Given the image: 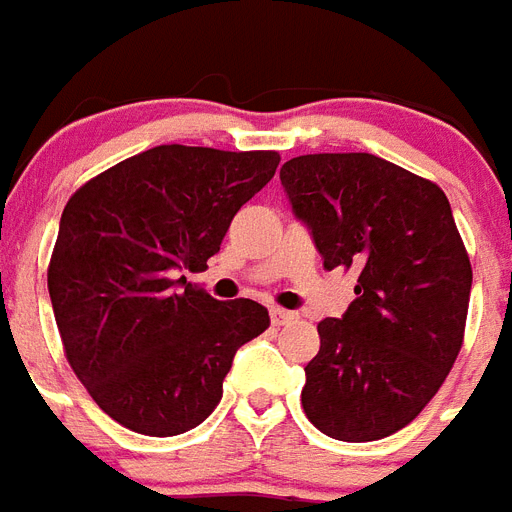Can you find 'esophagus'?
<instances>
[{"label": "esophagus", "mask_w": 512, "mask_h": 512, "mask_svg": "<svg viewBox=\"0 0 512 512\" xmlns=\"http://www.w3.org/2000/svg\"><path fill=\"white\" fill-rule=\"evenodd\" d=\"M269 317H272V325L280 327V325H288V322L296 320V314L288 312V309H280V306H275L272 312H269Z\"/></svg>", "instance_id": "1"}]
</instances>
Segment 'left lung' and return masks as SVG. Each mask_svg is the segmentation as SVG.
<instances>
[{
    "mask_svg": "<svg viewBox=\"0 0 512 512\" xmlns=\"http://www.w3.org/2000/svg\"><path fill=\"white\" fill-rule=\"evenodd\" d=\"M280 182L322 267L354 272L357 298L317 325L301 407L338 441H375L418 418L463 349L468 251L436 182L370 153L290 158Z\"/></svg>",
    "mask_w": 512,
    "mask_h": 512,
    "instance_id": "8db88e82",
    "label": "left lung"
}]
</instances>
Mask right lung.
I'll return each instance as SVG.
<instances>
[{
	"instance_id": "1",
	"label": "right lung",
	"mask_w": 512,
	"mask_h": 512,
	"mask_svg": "<svg viewBox=\"0 0 512 512\" xmlns=\"http://www.w3.org/2000/svg\"><path fill=\"white\" fill-rule=\"evenodd\" d=\"M275 150L158 145L73 192L47 269L65 359L97 407L145 436L214 412L235 351L269 327L251 298L216 301L200 272L275 177Z\"/></svg>"
}]
</instances>
